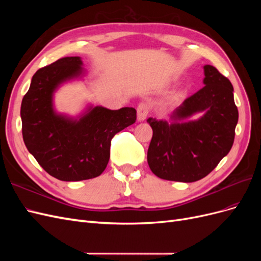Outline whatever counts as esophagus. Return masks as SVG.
Returning <instances> with one entry per match:
<instances>
[{"label":"esophagus","instance_id":"obj_1","mask_svg":"<svg viewBox=\"0 0 261 261\" xmlns=\"http://www.w3.org/2000/svg\"><path fill=\"white\" fill-rule=\"evenodd\" d=\"M149 113V106L145 102H140L137 107V118L138 121H145Z\"/></svg>","mask_w":261,"mask_h":261}]
</instances>
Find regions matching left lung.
<instances>
[{
    "instance_id": "obj_1",
    "label": "left lung",
    "mask_w": 261,
    "mask_h": 261,
    "mask_svg": "<svg viewBox=\"0 0 261 261\" xmlns=\"http://www.w3.org/2000/svg\"><path fill=\"white\" fill-rule=\"evenodd\" d=\"M204 86L184 100L171 114V122L149 117L152 138L147 160L150 170L162 179L185 181L207 176L230 152L239 121L233 86L211 65H204ZM205 114L187 121L195 113Z\"/></svg>"
}]
</instances>
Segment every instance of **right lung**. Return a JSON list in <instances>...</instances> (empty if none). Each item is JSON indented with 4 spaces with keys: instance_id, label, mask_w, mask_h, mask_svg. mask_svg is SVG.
Wrapping results in <instances>:
<instances>
[{
    "instance_id": "obj_1",
    "label": "right lung",
    "mask_w": 261,
    "mask_h": 261,
    "mask_svg": "<svg viewBox=\"0 0 261 261\" xmlns=\"http://www.w3.org/2000/svg\"><path fill=\"white\" fill-rule=\"evenodd\" d=\"M78 57L38 69L20 108L22 138L28 151L49 174L76 181L99 176L107 168L115 134L136 122V110L90 108L80 120L55 113L53 92L83 73Z\"/></svg>"
}]
</instances>
